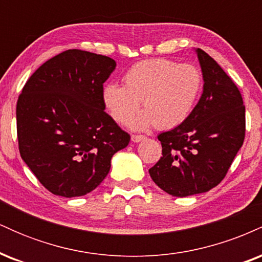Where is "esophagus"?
Here are the masks:
<instances>
[{"instance_id":"esophagus-1","label":"esophagus","mask_w":262,"mask_h":262,"mask_svg":"<svg viewBox=\"0 0 262 262\" xmlns=\"http://www.w3.org/2000/svg\"><path fill=\"white\" fill-rule=\"evenodd\" d=\"M144 139H145L144 135H132V141H133V143H139V141Z\"/></svg>"}]
</instances>
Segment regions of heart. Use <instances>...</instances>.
Here are the masks:
<instances>
[{"instance_id":"b5f03b06","label":"heart","mask_w":262,"mask_h":262,"mask_svg":"<svg viewBox=\"0 0 262 262\" xmlns=\"http://www.w3.org/2000/svg\"><path fill=\"white\" fill-rule=\"evenodd\" d=\"M124 86L107 83L102 100L111 117L127 123L140 106L145 111L129 125L144 130L156 124L159 129L181 125L193 112L203 87L200 69L192 64L179 65L172 60L150 59L132 66L123 77Z\"/></svg>"}]
</instances>
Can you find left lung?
Instances as JSON below:
<instances>
[{"instance_id":"obj_1","label":"left lung","mask_w":262,"mask_h":262,"mask_svg":"<svg viewBox=\"0 0 262 262\" xmlns=\"http://www.w3.org/2000/svg\"><path fill=\"white\" fill-rule=\"evenodd\" d=\"M194 52L202 70V96L187 121L159 134L162 158L149 170L152 181L175 197L215 187L245 137V107L235 83L208 54Z\"/></svg>"}]
</instances>
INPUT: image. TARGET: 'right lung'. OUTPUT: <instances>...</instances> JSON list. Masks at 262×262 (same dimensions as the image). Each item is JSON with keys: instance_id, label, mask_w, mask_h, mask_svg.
Returning <instances> with one entry per match:
<instances>
[{"instance_id": "obj_1", "label": "right lung", "mask_w": 262, "mask_h": 262, "mask_svg": "<svg viewBox=\"0 0 262 262\" xmlns=\"http://www.w3.org/2000/svg\"><path fill=\"white\" fill-rule=\"evenodd\" d=\"M113 59L71 49L45 61L17 102L19 152L56 196L80 197L103 181L111 159L130 137L104 112L103 83Z\"/></svg>"}]
</instances>
